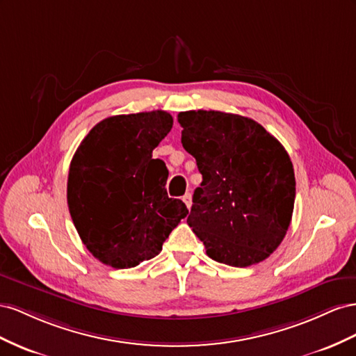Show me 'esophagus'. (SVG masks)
<instances>
[{
	"label": "esophagus",
	"instance_id": "esophagus-1",
	"mask_svg": "<svg viewBox=\"0 0 356 356\" xmlns=\"http://www.w3.org/2000/svg\"><path fill=\"white\" fill-rule=\"evenodd\" d=\"M181 200H184V202L186 204V207H188V209H191V204H192V195L189 194V192H188V194H185V195H184V198H181Z\"/></svg>",
	"mask_w": 356,
	"mask_h": 356
}]
</instances>
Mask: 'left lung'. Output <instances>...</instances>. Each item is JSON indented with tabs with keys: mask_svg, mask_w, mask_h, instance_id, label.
<instances>
[{
	"mask_svg": "<svg viewBox=\"0 0 356 356\" xmlns=\"http://www.w3.org/2000/svg\"><path fill=\"white\" fill-rule=\"evenodd\" d=\"M181 145L202 175L188 225L206 253L231 267L268 258L289 228L296 176L288 152L253 119L181 111Z\"/></svg>",
	"mask_w": 356,
	"mask_h": 356,
	"instance_id": "left-lung-1",
	"label": "left lung"
}]
</instances>
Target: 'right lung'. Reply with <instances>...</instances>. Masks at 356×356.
I'll return each instance as SVG.
<instances>
[{"instance_id":"1","label":"right lung","mask_w":356,"mask_h":356,"mask_svg":"<svg viewBox=\"0 0 356 356\" xmlns=\"http://www.w3.org/2000/svg\"><path fill=\"white\" fill-rule=\"evenodd\" d=\"M171 127L162 110L110 116L89 131L71 159L70 215L83 245L106 266L131 268L155 258L189 213L168 198V170L152 159Z\"/></svg>"}]
</instances>
